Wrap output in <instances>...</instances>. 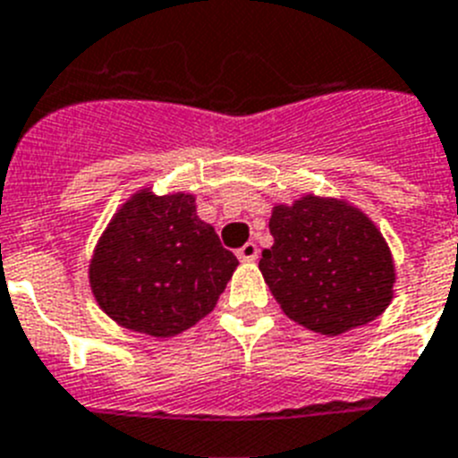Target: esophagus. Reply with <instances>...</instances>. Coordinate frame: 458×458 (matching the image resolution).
<instances>
[{"label":"esophagus","mask_w":458,"mask_h":458,"mask_svg":"<svg viewBox=\"0 0 458 458\" xmlns=\"http://www.w3.org/2000/svg\"><path fill=\"white\" fill-rule=\"evenodd\" d=\"M237 258H240V260H244V262H253L258 258V246L253 244V242H246L240 251H237Z\"/></svg>","instance_id":"1"}]
</instances>
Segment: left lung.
<instances>
[{"label":"left lung","instance_id":"8db88e82","mask_svg":"<svg viewBox=\"0 0 458 458\" xmlns=\"http://www.w3.org/2000/svg\"><path fill=\"white\" fill-rule=\"evenodd\" d=\"M269 233L274 244L258 267L285 316L301 327L339 336L376 320L394 297L387 242L345 200L309 193L274 205Z\"/></svg>","mask_w":458,"mask_h":458}]
</instances>
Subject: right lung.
I'll list each match as a JSON object with an SVG mask.
<instances>
[{
    "label": "right lung",
    "instance_id": "1",
    "mask_svg": "<svg viewBox=\"0 0 458 458\" xmlns=\"http://www.w3.org/2000/svg\"><path fill=\"white\" fill-rule=\"evenodd\" d=\"M237 265L212 225L198 218L191 193L140 189L103 230L89 285L114 323L168 339L214 311Z\"/></svg>",
    "mask_w": 458,
    "mask_h": 458
}]
</instances>
